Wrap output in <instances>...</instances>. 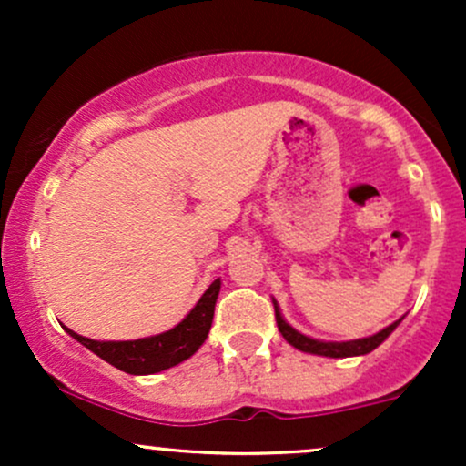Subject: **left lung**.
I'll use <instances>...</instances> for the list:
<instances>
[{
	"instance_id": "left-lung-1",
	"label": "left lung",
	"mask_w": 466,
	"mask_h": 466,
	"mask_svg": "<svg viewBox=\"0 0 466 466\" xmlns=\"http://www.w3.org/2000/svg\"><path fill=\"white\" fill-rule=\"evenodd\" d=\"M400 322V319H399ZM399 322L390 324L388 329H383L381 333L372 335V337H363V339H355V341H341V344H333V341H318V339H311V337L298 333V330H293L291 326H289L285 319H282L280 311H278L276 307V324H278V330H280L282 337L289 341L291 346H296L298 350L302 352H311V355H324V357H355V355H366V352H370L377 349L379 344H381L386 337L392 333L394 329H397Z\"/></svg>"
}]
</instances>
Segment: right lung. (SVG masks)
<instances>
[{
  "label": "right lung",
  "instance_id": "obj_1",
  "mask_svg": "<svg viewBox=\"0 0 466 466\" xmlns=\"http://www.w3.org/2000/svg\"><path fill=\"white\" fill-rule=\"evenodd\" d=\"M218 289H221V280H215L208 287V291L203 293L201 300L195 304V309L173 330L147 337V339L96 341L74 333L69 329L66 330L74 339H78L85 349H89L100 360L116 366L117 370L129 374L162 372L166 368H173L184 360H188L206 341L212 326V315H215Z\"/></svg>",
  "mask_w": 466,
  "mask_h": 466
}]
</instances>
